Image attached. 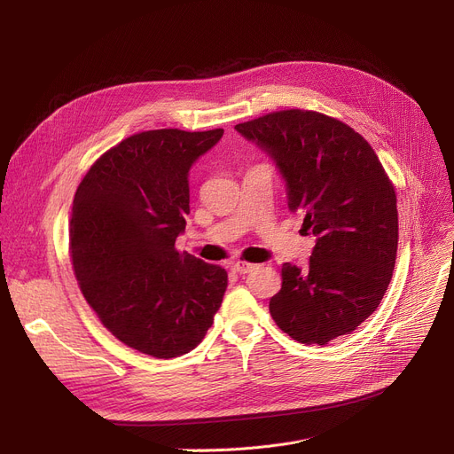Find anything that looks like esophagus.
<instances>
[{
  "instance_id": "esophagus-1",
  "label": "esophagus",
  "mask_w": 454,
  "mask_h": 454,
  "mask_svg": "<svg viewBox=\"0 0 454 454\" xmlns=\"http://www.w3.org/2000/svg\"><path fill=\"white\" fill-rule=\"evenodd\" d=\"M255 269V265L252 263H247V261H237V263H233V270L239 272V274H248Z\"/></svg>"
}]
</instances>
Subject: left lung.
I'll use <instances>...</instances> for the list:
<instances>
[{
	"mask_svg": "<svg viewBox=\"0 0 454 454\" xmlns=\"http://www.w3.org/2000/svg\"><path fill=\"white\" fill-rule=\"evenodd\" d=\"M274 158L289 209L317 245L307 269L285 263L269 309L301 344L325 346L359 327L383 300L397 254V199L370 143L313 110H279L235 125Z\"/></svg>",
	"mask_w": 454,
	"mask_h": 454,
	"instance_id": "obj_1",
	"label": "left lung"
}]
</instances>
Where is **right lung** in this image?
Here are the masks:
<instances>
[{
	"instance_id": "obj_1",
	"label": "right lung",
	"mask_w": 454,
	"mask_h": 454,
	"mask_svg": "<svg viewBox=\"0 0 454 454\" xmlns=\"http://www.w3.org/2000/svg\"><path fill=\"white\" fill-rule=\"evenodd\" d=\"M223 134H134L95 160L74 199L69 254L82 296L117 340L156 359L197 348L228 287L223 267L175 248L191 165Z\"/></svg>"
}]
</instances>
